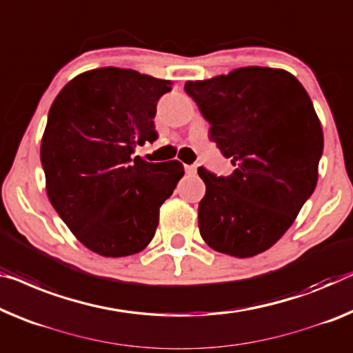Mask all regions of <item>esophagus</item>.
I'll list each match as a JSON object with an SVG mask.
<instances>
[{"label":"esophagus","instance_id":"1","mask_svg":"<svg viewBox=\"0 0 353 353\" xmlns=\"http://www.w3.org/2000/svg\"><path fill=\"white\" fill-rule=\"evenodd\" d=\"M196 170H198L196 165H187V166H185V172H187V174H196Z\"/></svg>","mask_w":353,"mask_h":353}]
</instances>
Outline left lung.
<instances>
[{
	"label": "left lung",
	"instance_id": "8db88e82",
	"mask_svg": "<svg viewBox=\"0 0 353 353\" xmlns=\"http://www.w3.org/2000/svg\"><path fill=\"white\" fill-rule=\"evenodd\" d=\"M209 134L236 170L227 177L198 168L201 238L222 254L247 259L274 245L317 185L322 125L290 72L247 66L185 82Z\"/></svg>",
	"mask_w": 353,
	"mask_h": 353
}]
</instances>
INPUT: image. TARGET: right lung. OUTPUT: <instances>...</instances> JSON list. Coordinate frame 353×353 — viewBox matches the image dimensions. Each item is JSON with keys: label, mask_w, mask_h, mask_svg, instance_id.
<instances>
[{"label": "right lung", "mask_w": 353, "mask_h": 353, "mask_svg": "<svg viewBox=\"0 0 353 353\" xmlns=\"http://www.w3.org/2000/svg\"><path fill=\"white\" fill-rule=\"evenodd\" d=\"M168 92L170 81L108 66L72 79L52 104L41 143L47 196L94 254L145 249L183 176L177 160L133 159L136 145L159 138L157 103Z\"/></svg>", "instance_id": "add662e5"}]
</instances>
